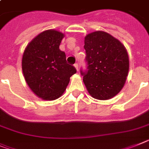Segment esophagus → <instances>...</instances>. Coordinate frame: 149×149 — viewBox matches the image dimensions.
I'll return each mask as SVG.
<instances>
[{
    "label": "esophagus",
    "instance_id": "34e87169",
    "mask_svg": "<svg viewBox=\"0 0 149 149\" xmlns=\"http://www.w3.org/2000/svg\"><path fill=\"white\" fill-rule=\"evenodd\" d=\"M74 67L76 68V69H77V71H78V64H77V62H76V63H74Z\"/></svg>",
    "mask_w": 149,
    "mask_h": 149
}]
</instances>
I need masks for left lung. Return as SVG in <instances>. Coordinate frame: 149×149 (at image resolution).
Here are the masks:
<instances>
[{"label": "left lung", "instance_id": "1", "mask_svg": "<svg viewBox=\"0 0 149 149\" xmlns=\"http://www.w3.org/2000/svg\"><path fill=\"white\" fill-rule=\"evenodd\" d=\"M87 68L81 74L90 94L105 100L116 96L124 87L129 71V58L125 47L116 38L98 31L85 37Z\"/></svg>", "mask_w": 149, "mask_h": 149}]
</instances>
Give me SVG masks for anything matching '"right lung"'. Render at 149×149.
<instances>
[{
  "label": "right lung",
  "mask_w": 149,
  "mask_h": 149,
  "mask_svg": "<svg viewBox=\"0 0 149 149\" xmlns=\"http://www.w3.org/2000/svg\"><path fill=\"white\" fill-rule=\"evenodd\" d=\"M63 34L47 30L29 43L22 56V68L25 81L37 96L54 100L64 93L70 77L77 72L67 63L65 52L59 49Z\"/></svg>",
  "instance_id": "right-lung-1"
}]
</instances>
